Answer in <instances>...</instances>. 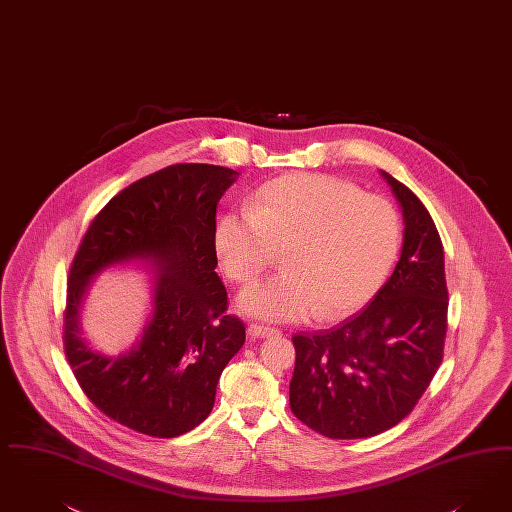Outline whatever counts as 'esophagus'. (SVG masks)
Returning <instances> with one entry per match:
<instances>
[{
    "instance_id": "1",
    "label": "esophagus",
    "mask_w": 512,
    "mask_h": 512,
    "mask_svg": "<svg viewBox=\"0 0 512 512\" xmlns=\"http://www.w3.org/2000/svg\"><path fill=\"white\" fill-rule=\"evenodd\" d=\"M247 333L251 337H257V339H265V337H274V335H280V329L270 328V326H261V324H249Z\"/></svg>"
}]
</instances>
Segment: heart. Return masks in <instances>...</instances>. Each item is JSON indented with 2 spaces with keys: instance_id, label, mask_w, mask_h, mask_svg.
Returning a JSON list of instances; mask_svg holds the SVG:
<instances>
[{
  "instance_id": "1",
  "label": "heart",
  "mask_w": 512,
  "mask_h": 512,
  "mask_svg": "<svg viewBox=\"0 0 512 512\" xmlns=\"http://www.w3.org/2000/svg\"><path fill=\"white\" fill-rule=\"evenodd\" d=\"M400 217L387 198L354 184L297 173L265 184L249 209L215 225L226 276L249 282L284 249V272L247 286L238 307L272 322L347 316L379 289L400 249Z\"/></svg>"
}]
</instances>
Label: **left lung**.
I'll return each mask as SVG.
<instances>
[{"label":"left lung","mask_w":512,"mask_h":512,"mask_svg":"<svg viewBox=\"0 0 512 512\" xmlns=\"http://www.w3.org/2000/svg\"><path fill=\"white\" fill-rule=\"evenodd\" d=\"M404 244L387 284L337 328L297 333L293 415L328 438H369L398 425L442 364L448 328L444 247L427 207L387 171Z\"/></svg>","instance_id":"left-lung-1"}]
</instances>
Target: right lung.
<instances>
[{"label": "right lung", "mask_w": 512, "mask_h": 512, "mask_svg": "<svg viewBox=\"0 0 512 512\" xmlns=\"http://www.w3.org/2000/svg\"><path fill=\"white\" fill-rule=\"evenodd\" d=\"M236 179L221 165H169L123 188L83 236L68 276L64 352L87 398L123 427L156 438L198 427L246 341L215 272L217 204ZM127 262L157 272L153 316L127 353L106 357L84 343L79 310L90 280Z\"/></svg>", "instance_id": "add662e5"}]
</instances>
